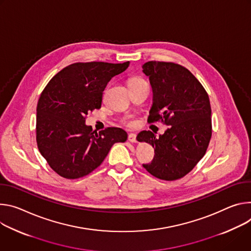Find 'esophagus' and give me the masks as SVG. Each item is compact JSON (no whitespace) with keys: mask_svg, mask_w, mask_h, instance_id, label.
Wrapping results in <instances>:
<instances>
[{"mask_svg":"<svg viewBox=\"0 0 251 251\" xmlns=\"http://www.w3.org/2000/svg\"><path fill=\"white\" fill-rule=\"evenodd\" d=\"M136 135L134 134V133H129L128 134V137H127V140H128V142H130V143H135L136 142Z\"/></svg>","mask_w":251,"mask_h":251,"instance_id":"obj_1","label":"esophagus"}]
</instances>
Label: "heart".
<instances>
[{
	"instance_id": "heart-1",
	"label": "heart",
	"mask_w": 251,
	"mask_h": 251,
	"mask_svg": "<svg viewBox=\"0 0 251 251\" xmlns=\"http://www.w3.org/2000/svg\"><path fill=\"white\" fill-rule=\"evenodd\" d=\"M140 81H144L143 79H141V78H136V77H134V78H131L129 81H128V85L129 83H134V82H140Z\"/></svg>"
}]
</instances>
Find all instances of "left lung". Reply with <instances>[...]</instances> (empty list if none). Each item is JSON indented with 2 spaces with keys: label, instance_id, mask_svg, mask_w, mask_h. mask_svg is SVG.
I'll use <instances>...</instances> for the list:
<instances>
[{
  "label": "left lung",
  "instance_id": "8db88e82",
  "mask_svg": "<svg viewBox=\"0 0 251 251\" xmlns=\"http://www.w3.org/2000/svg\"><path fill=\"white\" fill-rule=\"evenodd\" d=\"M143 73L150 77L152 104L149 122H164L169 128L158 137L151 130L137 134L140 143L154 149V157L144 168L163 180L187 175L205 154L211 137V108L201 83L184 67L148 62Z\"/></svg>",
  "mask_w": 251,
  "mask_h": 251
}]
</instances>
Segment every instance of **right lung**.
<instances>
[{
  "mask_svg": "<svg viewBox=\"0 0 251 251\" xmlns=\"http://www.w3.org/2000/svg\"><path fill=\"white\" fill-rule=\"evenodd\" d=\"M128 66L129 62L75 63L59 72L43 91L37 106V144L61 176L75 179L91 174L111 147L126 141V131L120 127L93 131L86 116L100 108L107 82Z\"/></svg>",
  "mask_w": 251,
  "mask_h": 251,
  "instance_id": "add662e5",
  "label": "right lung"
}]
</instances>
